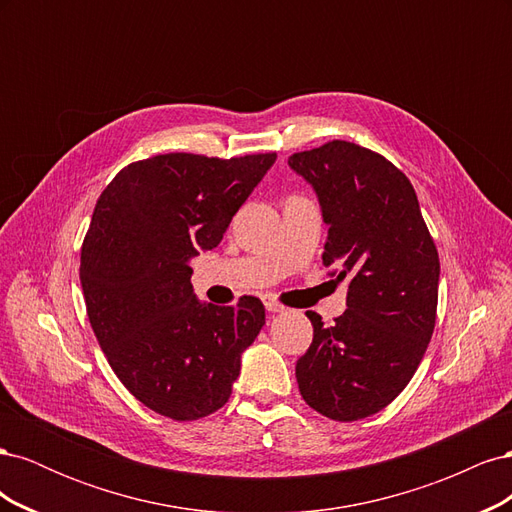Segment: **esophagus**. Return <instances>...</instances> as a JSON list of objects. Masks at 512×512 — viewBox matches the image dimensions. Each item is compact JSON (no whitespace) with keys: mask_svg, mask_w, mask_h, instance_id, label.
Instances as JSON below:
<instances>
[{"mask_svg":"<svg viewBox=\"0 0 512 512\" xmlns=\"http://www.w3.org/2000/svg\"><path fill=\"white\" fill-rule=\"evenodd\" d=\"M262 303H265V307H267V312H271V314H275V312H282L284 309V305L277 301L275 297H271V294H265V297H262Z\"/></svg>","mask_w":512,"mask_h":512,"instance_id":"34e87169","label":"esophagus"}]
</instances>
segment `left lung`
<instances>
[{"instance_id":"1","label":"left lung","mask_w":512,"mask_h":512,"mask_svg":"<svg viewBox=\"0 0 512 512\" xmlns=\"http://www.w3.org/2000/svg\"><path fill=\"white\" fill-rule=\"evenodd\" d=\"M314 185L329 224L322 265L350 277L346 312L297 361L309 408L359 421L406 389L436 327L440 260L410 179L380 153L329 141L288 158Z\"/></svg>"}]
</instances>
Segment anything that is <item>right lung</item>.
Listing matches in <instances>:
<instances>
[{
    "label": "right lung",
    "instance_id": "1",
    "mask_svg": "<svg viewBox=\"0 0 512 512\" xmlns=\"http://www.w3.org/2000/svg\"><path fill=\"white\" fill-rule=\"evenodd\" d=\"M277 153L230 160L162 153L121 168L81 247L87 316L108 365L149 410L196 421L220 410L265 305L200 303L190 258L213 250Z\"/></svg>",
    "mask_w": 512,
    "mask_h": 512
}]
</instances>
